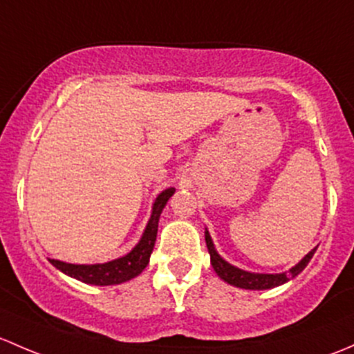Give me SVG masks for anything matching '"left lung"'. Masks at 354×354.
<instances>
[{
    "instance_id": "left-lung-1",
    "label": "left lung",
    "mask_w": 354,
    "mask_h": 354,
    "mask_svg": "<svg viewBox=\"0 0 354 354\" xmlns=\"http://www.w3.org/2000/svg\"><path fill=\"white\" fill-rule=\"evenodd\" d=\"M204 236H206V245H207V252L211 256V266L216 271V274L220 276L221 279H225L227 283H230L233 286L239 288H245V290H269V288H274L283 285V283L290 281L291 278L300 274L307 264L310 262V259L313 254H315L317 247L310 252L307 254L300 262H298L295 268H291L288 272H281V274H257V272H247L242 271V269L235 268V266L228 264L225 259H221L218 256V252L214 250L213 240H211L209 233L207 230L204 232Z\"/></svg>"
}]
</instances>
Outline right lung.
Wrapping results in <instances>:
<instances>
[{"instance_id": "add662e5", "label": "right lung", "mask_w": 354, "mask_h": 354, "mask_svg": "<svg viewBox=\"0 0 354 354\" xmlns=\"http://www.w3.org/2000/svg\"><path fill=\"white\" fill-rule=\"evenodd\" d=\"M176 189L170 187L165 189L162 194L156 198L155 204H153L151 218L147 225L143 236H141L140 243L131 250L127 256L115 259V261L105 262V264H68V262L57 261V259H50V264L63 271L64 274L71 276V278L80 279L88 285H98V286H107V285H119V283L129 281V279L136 278L141 274L145 268L150 262L151 250L155 247L156 232H158V220L162 214L163 207H165L167 201L172 198Z\"/></svg>"}]
</instances>
